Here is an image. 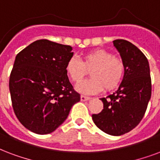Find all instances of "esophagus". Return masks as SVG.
I'll return each instance as SVG.
<instances>
[{"instance_id":"obj_1","label":"esophagus","mask_w":160,"mask_h":160,"mask_svg":"<svg viewBox=\"0 0 160 160\" xmlns=\"http://www.w3.org/2000/svg\"><path fill=\"white\" fill-rule=\"evenodd\" d=\"M90 99V97H88V96H84V95H81V100L82 101H87Z\"/></svg>"}]
</instances>
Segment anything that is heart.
Segmentation results:
<instances>
[{"mask_svg": "<svg viewBox=\"0 0 160 160\" xmlns=\"http://www.w3.org/2000/svg\"><path fill=\"white\" fill-rule=\"evenodd\" d=\"M90 71L91 78L82 82L76 88L79 92L93 94L104 89H115L124 77L125 66L122 60L101 49H96L82 56L81 61L74 56L66 65V72L71 80L78 83Z\"/></svg>", "mask_w": 160, "mask_h": 160, "instance_id": "b5f03b06", "label": "heart"}]
</instances>
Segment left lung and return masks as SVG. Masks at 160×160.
<instances>
[{"instance_id": "1", "label": "left lung", "mask_w": 160, "mask_h": 160, "mask_svg": "<svg viewBox=\"0 0 160 160\" xmlns=\"http://www.w3.org/2000/svg\"><path fill=\"white\" fill-rule=\"evenodd\" d=\"M113 44L124 63V77L116 92L100 98L104 109L92 115V119L104 132L121 136L135 128L142 119L152 85L149 64L143 53L125 39H116Z\"/></svg>"}]
</instances>
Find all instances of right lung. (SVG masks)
Segmentation results:
<instances>
[{
  "label": "right lung",
  "mask_w": 160,
  "mask_h": 160,
  "mask_svg": "<svg viewBox=\"0 0 160 160\" xmlns=\"http://www.w3.org/2000/svg\"><path fill=\"white\" fill-rule=\"evenodd\" d=\"M72 48L48 39L33 42L17 55L9 79L17 118L37 134L54 132L80 101L66 72Z\"/></svg>",
  "instance_id": "right-lung-1"
}]
</instances>
